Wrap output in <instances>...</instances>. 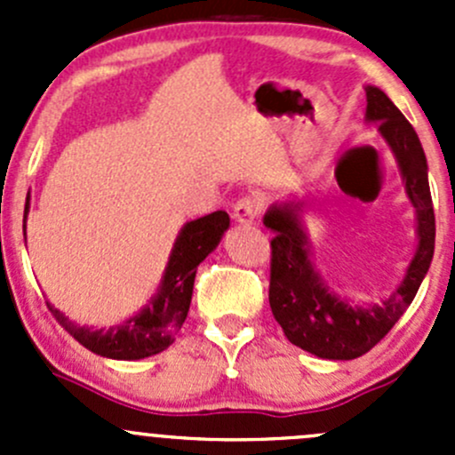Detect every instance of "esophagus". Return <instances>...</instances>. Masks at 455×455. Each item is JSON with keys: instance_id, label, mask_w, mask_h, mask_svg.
Masks as SVG:
<instances>
[{"instance_id": "34e87169", "label": "esophagus", "mask_w": 455, "mask_h": 455, "mask_svg": "<svg viewBox=\"0 0 455 455\" xmlns=\"http://www.w3.org/2000/svg\"><path fill=\"white\" fill-rule=\"evenodd\" d=\"M261 209H264V204H261L259 198H255V196H246V198L237 200V204L233 206V218L242 224H253L255 220L259 218Z\"/></svg>"}]
</instances>
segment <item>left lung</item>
<instances>
[{"label":"left lung","instance_id":"8db88e82","mask_svg":"<svg viewBox=\"0 0 455 455\" xmlns=\"http://www.w3.org/2000/svg\"><path fill=\"white\" fill-rule=\"evenodd\" d=\"M365 116L379 123V132L396 154L407 196L419 215V251L401 288L380 306L370 308L341 301L328 291L310 264L308 242L301 231L297 206H273L264 218L266 227L275 231L270 240V310L288 341L310 355L332 361L359 359L394 328L414 301L434 257L435 218L419 134L385 92L370 85L365 87Z\"/></svg>","mask_w":455,"mask_h":455}]
</instances>
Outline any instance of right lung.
I'll return each mask as SVG.
<instances>
[{
  "mask_svg": "<svg viewBox=\"0 0 455 455\" xmlns=\"http://www.w3.org/2000/svg\"><path fill=\"white\" fill-rule=\"evenodd\" d=\"M28 213V202H26ZM228 228L227 211H213L204 218L194 220L182 228L173 246L169 266L164 270L158 297L149 301L145 310L121 328L90 330L68 321L59 310L48 306L50 313L68 334L94 355L108 359L134 361L158 355L173 343L178 330L185 323L194 295V279L200 261L218 246L222 233Z\"/></svg>",
  "mask_w": 455,
  "mask_h": 455,
  "instance_id": "1",
  "label": "right lung"
}]
</instances>
